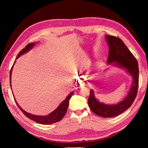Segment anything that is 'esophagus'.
<instances>
[{
	"label": "esophagus",
	"mask_w": 148,
	"mask_h": 148,
	"mask_svg": "<svg viewBox=\"0 0 148 148\" xmlns=\"http://www.w3.org/2000/svg\"><path fill=\"white\" fill-rule=\"evenodd\" d=\"M83 85H84V84H83V81H78L76 84V86L77 88H81L82 86H83Z\"/></svg>",
	"instance_id": "esophagus-1"
}]
</instances>
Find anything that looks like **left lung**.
Returning <instances> with one entry per match:
<instances>
[{"label":"left lung","instance_id":"obj_1","mask_svg":"<svg viewBox=\"0 0 148 148\" xmlns=\"http://www.w3.org/2000/svg\"><path fill=\"white\" fill-rule=\"evenodd\" d=\"M105 37L109 49L107 62L108 64L125 69L133 79L127 95L116 104H106L100 102L96 99L93 90H90L88 103L91 110L95 114L101 117L112 118L127 110L136 99L139 85V66L135 56L120 39L109 35H106Z\"/></svg>","mask_w":148,"mask_h":148}]
</instances>
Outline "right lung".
Listing matches in <instances>:
<instances>
[{
	"instance_id": "obj_1",
	"label": "right lung",
	"mask_w": 148,
	"mask_h": 148,
	"mask_svg": "<svg viewBox=\"0 0 148 148\" xmlns=\"http://www.w3.org/2000/svg\"><path fill=\"white\" fill-rule=\"evenodd\" d=\"M36 42L30 43L26 47H25V48H23L20 53H18V55L16 57V60L19 57H20L21 55L25 54V53H26L28 51H29L31 49H32L34 47V46L36 45ZM15 62H14V64ZM12 68H13V65H12V67L11 69L10 76H9L10 77L11 88V73H12ZM73 94H74V92H71L70 93H69V95L67 97H66L65 99L63 100V101L61 102V103L58 106L57 108H56L55 110H54V111L51 112V113H49V114L46 115V116H37V115L32 114H30V113L27 112L25 111H24V110L18 105V103L16 102V101L15 99H14V100H15L16 103V104L18 105V108H20V109L22 112H23V114L25 115L28 118L32 119V120L38 123L43 124V125H49V124L54 123L60 121L61 119L63 118V117L65 116L66 112H67V109H68L69 100H70V99L71 98L72 95H73ZM13 97L14 99V96H13Z\"/></svg>"
}]
</instances>
